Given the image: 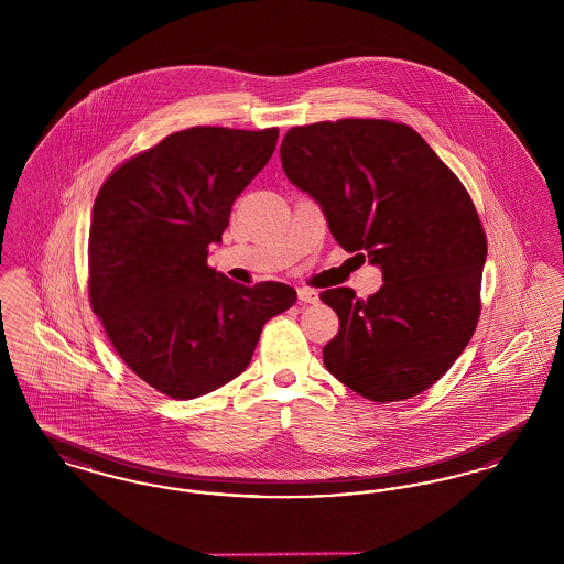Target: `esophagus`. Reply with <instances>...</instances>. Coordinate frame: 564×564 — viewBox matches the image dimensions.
Returning <instances> with one entry per match:
<instances>
[{"instance_id": "1", "label": "esophagus", "mask_w": 564, "mask_h": 564, "mask_svg": "<svg viewBox=\"0 0 564 564\" xmlns=\"http://www.w3.org/2000/svg\"><path fill=\"white\" fill-rule=\"evenodd\" d=\"M297 297H300V302H304V304H317V302H319V294H317V290H313V288H300V290H297Z\"/></svg>"}]
</instances>
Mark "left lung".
<instances>
[{
    "mask_svg": "<svg viewBox=\"0 0 564 564\" xmlns=\"http://www.w3.org/2000/svg\"><path fill=\"white\" fill-rule=\"evenodd\" d=\"M281 162L322 205L338 245L382 269L368 300L350 288L319 295L340 319L323 347L325 368L370 402L427 391L480 319L486 232L469 192L421 134L393 120L292 127Z\"/></svg>",
    "mask_w": 564,
    "mask_h": 564,
    "instance_id": "8db88e82",
    "label": "left lung"
}]
</instances>
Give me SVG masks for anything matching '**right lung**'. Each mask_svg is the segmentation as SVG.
<instances>
[{
	"label": "right lung",
	"mask_w": 564,
	"mask_h": 564,
	"mask_svg": "<svg viewBox=\"0 0 564 564\" xmlns=\"http://www.w3.org/2000/svg\"><path fill=\"white\" fill-rule=\"evenodd\" d=\"M279 129L192 127L109 173L93 205L88 300L120 359L152 389L194 400L249 366L295 290L247 288L207 264Z\"/></svg>",
	"instance_id": "right-lung-1"
}]
</instances>
